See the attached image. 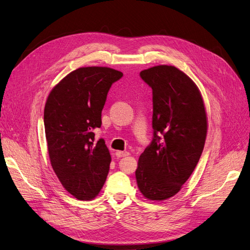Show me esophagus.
I'll return each mask as SVG.
<instances>
[{"label":"esophagus","mask_w":250,"mask_h":250,"mask_svg":"<svg viewBox=\"0 0 250 250\" xmlns=\"http://www.w3.org/2000/svg\"><path fill=\"white\" fill-rule=\"evenodd\" d=\"M116 155H117V157H119V158H121V157H126V156H129V155H130V153H129V152H122V151H117V152H116Z\"/></svg>","instance_id":"esophagus-1"}]
</instances>
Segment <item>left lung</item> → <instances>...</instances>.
Masks as SVG:
<instances>
[{
	"label": "left lung",
	"mask_w": 250,
	"mask_h": 250,
	"mask_svg": "<svg viewBox=\"0 0 250 250\" xmlns=\"http://www.w3.org/2000/svg\"><path fill=\"white\" fill-rule=\"evenodd\" d=\"M141 77L153 90L154 138L139 156L135 177L146 199L163 201L181 191L199 162L207 115L200 90L181 69L156 65Z\"/></svg>",
	"instance_id": "1"
}]
</instances>
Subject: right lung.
Segmentation results:
<instances>
[{"instance_id":"obj_1","label":"right lung","mask_w":250,"mask_h":250,"mask_svg":"<svg viewBox=\"0 0 250 250\" xmlns=\"http://www.w3.org/2000/svg\"><path fill=\"white\" fill-rule=\"evenodd\" d=\"M123 74L106 66L79 67L49 93L44 125L50 163L59 182L78 200L101 192L112 161L104 139L93 130L102 126V111L112 84Z\"/></svg>"}]
</instances>
